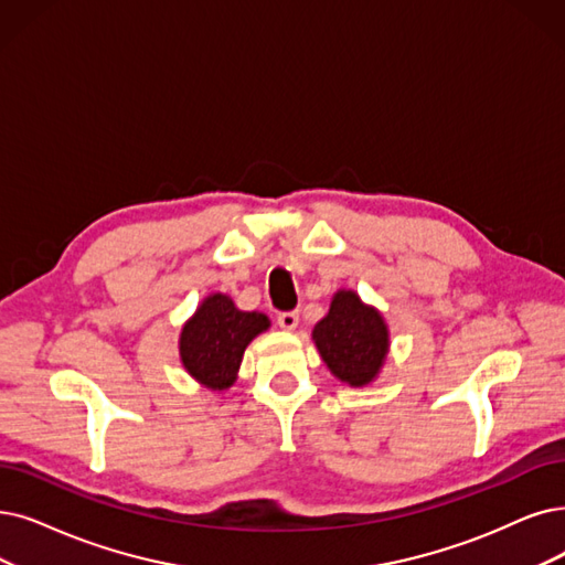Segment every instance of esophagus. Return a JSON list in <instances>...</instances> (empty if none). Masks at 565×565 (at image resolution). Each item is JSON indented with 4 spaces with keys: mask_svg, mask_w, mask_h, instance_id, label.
Listing matches in <instances>:
<instances>
[{
    "mask_svg": "<svg viewBox=\"0 0 565 565\" xmlns=\"http://www.w3.org/2000/svg\"><path fill=\"white\" fill-rule=\"evenodd\" d=\"M278 324H280L285 331H295L297 324H299V312H297V310L278 312Z\"/></svg>",
    "mask_w": 565,
    "mask_h": 565,
    "instance_id": "34e87169",
    "label": "esophagus"
}]
</instances>
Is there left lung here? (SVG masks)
I'll list each match as a JSON object with an SVG mask.
<instances>
[{
	"label": "left lung",
	"mask_w": 565,
	"mask_h": 565,
	"mask_svg": "<svg viewBox=\"0 0 565 565\" xmlns=\"http://www.w3.org/2000/svg\"><path fill=\"white\" fill-rule=\"evenodd\" d=\"M312 341L329 371L350 387L373 382L390 352V329L380 310L352 289H338L327 318L312 329Z\"/></svg>",
	"instance_id": "8db88e82"
}]
</instances>
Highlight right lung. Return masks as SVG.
Returning a JSON list of instances; mask_svg holds the SVG:
<instances>
[{
	"label": "right lung",
	"mask_w": 565,
	"mask_h": 565,
	"mask_svg": "<svg viewBox=\"0 0 565 565\" xmlns=\"http://www.w3.org/2000/svg\"><path fill=\"white\" fill-rule=\"evenodd\" d=\"M270 327L264 312H245L227 295H211L180 331V361L201 385L222 392L236 382L243 352Z\"/></svg>",
	"instance_id": "right-lung-1"
}]
</instances>
